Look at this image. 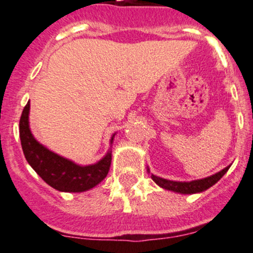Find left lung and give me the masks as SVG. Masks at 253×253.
Instances as JSON below:
<instances>
[{
	"instance_id": "left-lung-1",
	"label": "left lung",
	"mask_w": 253,
	"mask_h": 253,
	"mask_svg": "<svg viewBox=\"0 0 253 253\" xmlns=\"http://www.w3.org/2000/svg\"><path fill=\"white\" fill-rule=\"evenodd\" d=\"M229 167L225 168V169L220 171V172L215 173V175L207 177V178L203 179H197V181H191V182H173L169 181V179L161 178V177H157L152 175V179L155 181L159 187L164 188V189L176 191L179 194H195V193H201V191L207 190L208 188H211V185H214L219 181L221 177L227 172Z\"/></svg>"
}]
</instances>
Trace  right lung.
Listing matches in <instances>:
<instances>
[{"label":"right lung","mask_w":253,"mask_h":253,"mask_svg":"<svg viewBox=\"0 0 253 253\" xmlns=\"http://www.w3.org/2000/svg\"><path fill=\"white\" fill-rule=\"evenodd\" d=\"M30 101L20 118V140L28 164L54 189L65 193H81L94 188L108 175L112 152L107 153L96 164L81 167L56 155L34 139L28 125ZM114 138V135H113ZM113 138L110 143H113Z\"/></svg>","instance_id":"add662e5"}]
</instances>
